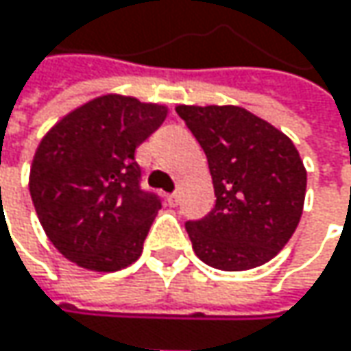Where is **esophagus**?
<instances>
[{
    "label": "esophagus",
    "instance_id": "34e87169",
    "mask_svg": "<svg viewBox=\"0 0 351 351\" xmlns=\"http://www.w3.org/2000/svg\"><path fill=\"white\" fill-rule=\"evenodd\" d=\"M178 203H180V195L175 191V193H171V195H169V205H171V207H176Z\"/></svg>",
    "mask_w": 351,
    "mask_h": 351
}]
</instances>
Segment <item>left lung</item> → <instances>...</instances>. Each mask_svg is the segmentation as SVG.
<instances>
[{
    "instance_id": "left-lung-1",
    "label": "left lung",
    "mask_w": 351,
    "mask_h": 351,
    "mask_svg": "<svg viewBox=\"0 0 351 351\" xmlns=\"http://www.w3.org/2000/svg\"><path fill=\"white\" fill-rule=\"evenodd\" d=\"M201 144L215 207L186 221L195 254L219 270H247L274 258L295 234L307 171L295 144L268 121L236 106H178Z\"/></svg>"
}]
</instances>
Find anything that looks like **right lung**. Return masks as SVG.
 Listing matches in <instances>:
<instances>
[{
	"mask_svg": "<svg viewBox=\"0 0 351 351\" xmlns=\"http://www.w3.org/2000/svg\"><path fill=\"white\" fill-rule=\"evenodd\" d=\"M167 107L104 95L64 115L40 142L30 195L54 247L83 268L115 272L142 254L162 201L142 189L136 148Z\"/></svg>",
	"mask_w": 351,
	"mask_h": 351,
	"instance_id": "1",
	"label": "right lung"
}]
</instances>
